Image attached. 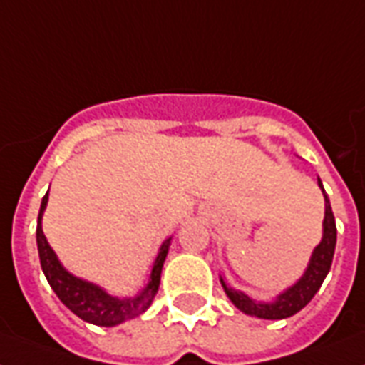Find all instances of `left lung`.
Masks as SVG:
<instances>
[{
    "label": "left lung",
    "instance_id": "left-lung-1",
    "mask_svg": "<svg viewBox=\"0 0 365 365\" xmlns=\"http://www.w3.org/2000/svg\"><path fill=\"white\" fill-rule=\"evenodd\" d=\"M324 197H326V217H324V238H322L320 245L316 247L312 257H310L309 268L297 284L284 291L274 303L262 304L251 301L247 295L234 291L227 287L225 279L221 278V284L227 291L228 299L238 307L242 312L250 316H257V318H264V320H282V318H289V316L297 314L299 310L304 309L310 303V299L314 297L316 291L320 289L322 282L326 279L329 268H331L333 253H335V242H337V227H335V217H333L331 205L326 196V190L322 186V180L318 179Z\"/></svg>",
    "mask_w": 365,
    "mask_h": 365
}]
</instances>
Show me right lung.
<instances>
[{
	"label": "right lung",
	"instance_id": "1",
	"mask_svg": "<svg viewBox=\"0 0 365 365\" xmlns=\"http://www.w3.org/2000/svg\"><path fill=\"white\" fill-rule=\"evenodd\" d=\"M45 205H47V194L41 200V207H39L36 240H38L41 270H43L45 278H47L49 285L53 287V291L56 293V297L61 299L62 303L66 304L76 316H80L81 320L95 324V326L112 327L121 324V322L129 320V318L143 314L144 310L152 304V301L156 297L158 287H160L163 261H165L169 250V240L162 245V250L158 253L156 262L152 267L150 282L138 293L137 297H112L106 291L101 289L98 285L76 278V276H72V274L62 268V264L56 259L55 251L51 250V245L45 240L43 230H41V215L45 211Z\"/></svg>",
	"mask_w": 365,
	"mask_h": 365
}]
</instances>
